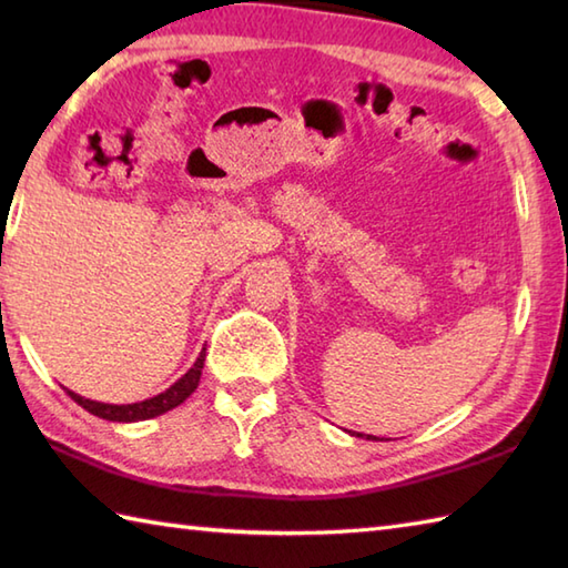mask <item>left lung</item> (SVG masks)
Returning a JSON list of instances; mask_svg holds the SVG:
<instances>
[{
  "instance_id": "left-lung-1",
  "label": "left lung",
  "mask_w": 568,
  "mask_h": 568,
  "mask_svg": "<svg viewBox=\"0 0 568 568\" xmlns=\"http://www.w3.org/2000/svg\"><path fill=\"white\" fill-rule=\"evenodd\" d=\"M356 437H364V434H356ZM366 439H376V437H373V434H366Z\"/></svg>"
}]
</instances>
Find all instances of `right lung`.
<instances>
[{
    "instance_id": "obj_1",
    "label": "right lung",
    "mask_w": 568,
    "mask_h": 568,
    "mask_svg": "<svg viewBox=\"0 0 568 568\" xmlns=\"http://www.w3.org/2000/svg\"><path fill=\"white\" fill-rule=\"evenodd\" d=\"M202 366H204V348L202 354L197 356L195 366H192L183 378L175 381L171 388L163 390L161 395L149 397V400H141V403H131V405H110V403H94L88 400V397H82L78 393H72L65 388V393L75 400L80 407L88 409V413L98 415L102 419H110V422H139V419H151V417H159L168 409L178 407L180 403H185L187 397L195 393V388L200 385V376H202Z\"/></svg>"
}]
</instances>
